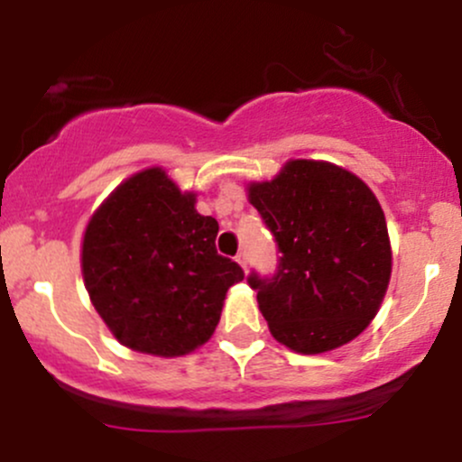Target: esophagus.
I'll return each mask as SVG.
<instances>
[{
    "instance_id": "obj_1",
    "label": "esophagus",
    "mask_w": 462,
    "mask_h": 462,
    "mask_svg": "<svg viewBox=\"0 0 462 462\" xmlns=\"http://www.w3.org/2000/svg\"><path fill=\"white\" fill-rule=\"evenodd\" d=\"M236 263L241 264L243 269H247V256H245V254H243V252H241V254H236Z\"/></svg>"
}]
</instances>
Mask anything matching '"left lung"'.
<instances>
[{
	"instance_id": "1",
	"label": "left lung",
	"mask_w": 462,
	"mask_h": 462,
	"mask_svg": "<svg viewBox=\"0 0 462 462\" xmlns=\"http://www.w3.org/2000/svg\"><path fill=\"white\" fill-rule=\"evenodd\" d=\"M247 199L282 252L272 280L247 278L275 341L323 354L356 338L378 315L393 267L374 190L338 164L298 158L273 180L249 182Z\"/></svg>"
}]
</instances>
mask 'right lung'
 I'll return each instance as SVG.
<instances>
[{
  "instance_id": "right-lung-1",
  "label": "right lung",
  "mask_w": 462,
  "mask_h": 462,
  "mask_svg": "<svg viewBox=\"0 0 462 462\" xmlns=\"http://www.w3.org/2000/svg\"><path fill=\"white\" fill-rule=\"evenodd\" d=\"M162 167L134 173L106 198L82 238L91 304L121 346L176 358L213 337L243 269L215 247L219 224L195 210Z\"/></svg>"
}]
</instances>
